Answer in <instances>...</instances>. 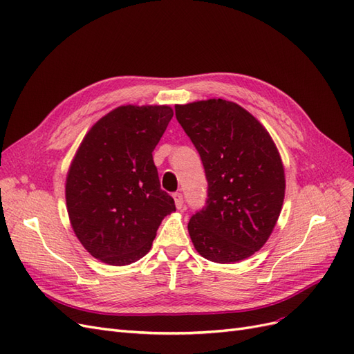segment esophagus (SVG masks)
Listing matches in <instances>:
<instances>
[{
	"instance_id": "34e87169",
	"label": "esophagus",
	"mask_w": 354,
	"mask_h": 354,
	"mask_svg": "<svg viewBox=\"0 0 354 354\" xmlns=\"http://www.w3.org/2000/svg\"><path fill=\"white\" fill-rule=\"evenodd\" d=\"M174 196V202H176V207L178 208V209H181L183 208V205H185V199H183V195L180 194V192H176V194L173 195Z\"/></svg>"
}]
</instances>
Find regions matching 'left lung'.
Segmentation results:
<instances>
[{
    "mask_svg": "<svg viewBox=\"0 0 354 354\" xmlns=\"http://www.w3.org/2000/svg\"><path fill=\"white\" fill-rule=\"evenodd\" d=\"M176 118L208 181L205 207L187 224L192 242L214 263L248 259L269 239L285 198L283 165L270 134L223 99L177 104Z\"/></svg>",
    "mask_w": 354,
    "mask_h": 354,
    "instance_id": "8db88e82",
    "label": "left lung"
}]
</instances>
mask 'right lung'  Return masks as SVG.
<instances>
[{
    "mask_svg": "<svg viewBox=\"0 0 354 354\" xmlns=\"http://www.w3.org/2000/svg\"><path fill=\"white\" fill-rule=\"evenodd\" d=\"M173 115L169 106H120L84 137L68 173L66 205L94 259L111 266L140 260L176 211L152 156Z\"/></svg>",
    "mask_w": 354,
    "mask_h": 354,
    "instance_id": "1",
    "label": "right lung"
}]
</instances>
